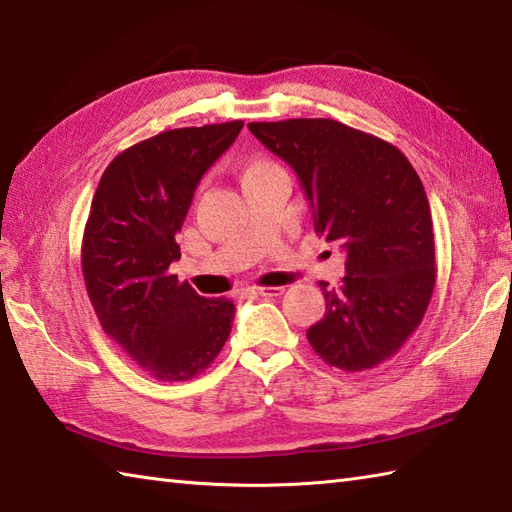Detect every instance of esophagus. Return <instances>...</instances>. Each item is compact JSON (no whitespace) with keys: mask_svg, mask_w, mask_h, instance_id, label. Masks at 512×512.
Listing matches in <instances>:
<instances>
[{"mask_svg":"<svg viewBox=\"0 0 512 512\" xmlns=\"http://www.w3.org/2000/svg\"><path fill=\"white\" fill-rule=\"evenodd\" d=\"M248 292L250 295H255V297H279L281 292H284V288L281 286H268V288H248Z\"/></svg>","mask_w":512,"mask_h":512,"instance_id":"34e87169","label":"esophagus"}]
</instances>
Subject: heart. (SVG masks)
<instances>
[{
    "label": "heart",
    "instance_id": "heart-1",
    "mask_svg": "<svg viewBox=\"0 0 512 512\" xmlns=\"http://www.w3.org/2000/svg\"><path fill=\"white\" fill-rule=\"evenodd\" d=\"M266 165H273V162H268V160H253V162H248L246 169H244V176H248V173H253V171L262 169V167H266ZM244 176H242V178H244Z\"/></svg>",
    "mask_w": 512,
    "mask_h": 512
}]
</instances>
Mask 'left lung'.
<instances>
[{
	"mask_svg": "<svg viewBox=\"0 0 512 512\" xmlns=\"http://www.w3.org/2000/svg\"><path fill=\"white\" fill-rule=\"evenodd\" d=\"M295 169L314 231L345 250L339 288L319 281L325 317L308 341L325 363L363 372L394 356L416 332L436 286L427 193L398 147L332 118L248 123Z\"/></svg>",
	"mask_w": 512,
	"mask_h": 512,
	"instance_id": "obj_1",
	"label": "left lung"
}]
</instances>
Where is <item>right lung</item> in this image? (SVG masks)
<instances>
[{
    "label": "right lung",
    "instance_id": "obj_1",
    "mask_svg": "<svg viewBox=\"0 0 512 512\" xmlns=\"http://www.w3.org/2000/svg\"><path fill=\"white\" fill-rule=\"evenodd\" d=\"M242 121L169 129L121 151L96 187L81 244L85 288L105 334L156 380H189L220 354L231 299L200 297L169 273L204 171Z\"/></svg>",
    "mask_w": 512,
    "mask_h": 512
}]
</instances>
